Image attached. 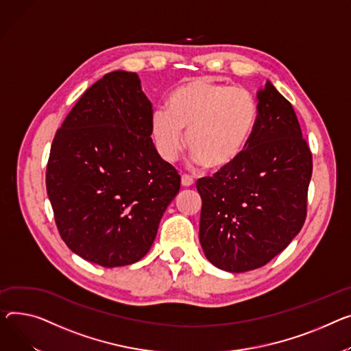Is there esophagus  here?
Segmentation results:
<instances>
[{"label": "esophagus", "mask_w": 351, "mask_h": 351, "mask_svg": "<svg viewBox=\"0 0 351 351\" xmlns=\"http://www.w3.org/2000/svg\"><path fill=\"white\" fill-rule=\"evenodd\" d=\"M193 183H195V180L192 176L182 175V186H184V188H189V186H192Z\"/></svg>", "instance_id": "34e87169"}]
</instances>
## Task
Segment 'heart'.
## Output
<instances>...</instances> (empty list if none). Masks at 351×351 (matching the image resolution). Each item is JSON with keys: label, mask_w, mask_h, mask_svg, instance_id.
I'll list each match as a JSON object with an SVG mask.
<instances>
[{"label": "heart", "mask_w": 351, "mask_h": 351, "mask_svg": "<svg viewBox=\"0 0 351 351\" xmlns=\"http://www.w3.org/2000/svg\"><path fill=\"white\" fill-rule=\"evenodd\" d=\"M256 121L258 106L248 90L193 79L171 93L168 111L159 108L152 114L151 132L165 160H176L184 149L183 130L195 160L221 171L245 154Z\"/></svg>", "instance_id": "1"}]
</instances>
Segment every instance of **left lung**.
I'll list each match as a JSON object with an SVG mask.
<instances>
[{"mask_svg":"<svg viewBox=\"0 0 351 351\" xmlns=\"http://www.w3.org/2000/svg\"><path fill=\"white\" fill-rule=\"evenodd\" d=\"M256 99L258 121L245 154L196 183L202 248L210 263L228 272L264 267L306 219L313 165L293 107L271 82Z\"/></svg>","mask_w":351,"mask_h":351,"instance_id":"left-lung-1","label":"left lung"}]
</instances>
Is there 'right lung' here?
<instances>
[{
	"mask_svg": "<svg viewBox=\"0 0 351 351\" xmlns=\"http://www.w3.org/2000/svg\"><path fill=\"white\" fill-rule=\"evenodd\" d=\"M151 119L138 75L115 70L56 131L46 191L62 240L86 261L114 268L141 260L180 189L178 171L155 149Z\"/></svg>",
	"mask_w": 351,
	"mask_h": 351,
	"instance_id": "1",
	"label": "right lung"
}]
</instances>
